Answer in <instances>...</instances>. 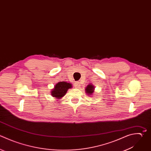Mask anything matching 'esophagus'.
Masks as SVG:
<instances>
[{"label":"esophagus","instance_id":"esophagus-1","mask_svg":"<svg viewBox=\"0 0 151 151\" xmlns=\"http://www.w3.org/2000/svg\"><path fill=\"white\" fill-rule=\"evenodd\" d=\"M74 86H75V87L77 88L80 87V83H79L78 81H77L76 83H75Z\"/></svg>","mask_w":151,"mask_h":151}]
</instances>
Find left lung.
<instances>
[{
  "label": "left lung",
  "instance_id": "left-lung-1",
  "mask_svg": "<svg viewBox=\"0 0 151 151\" xmlns=\"http://www.w3.org/2000/svg\"><path fill=\"white\" fill-rule=\"evenodd\" d=\"M94 86L91 84H89L87 86V87H86L85 88V91H86V93L88 95V96H90V95H92L93 93H94Z\"/></svg>",
  "mask_w": 151,
  "mask_h": 151
}]
</instances>
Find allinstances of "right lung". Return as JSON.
<instances>
[{
  "instance_id": "add662e5",
  "label": "right lung",
  "mask_w": 151,
  "mask_h": 151,
  "mask_svg": "<svg viewBox=\"0 0 151 151\" xmlns=\"http://www.w3.org/2000/svg\"><path fill=\"white\" fill-rule=\"evenodd\" d=\"M72 87V84L70 83L60 81L55 84L54 88L51 91V94L56 99H61L65 95L68 90L71 88Z\"/></svg>"
}]
</instances>
